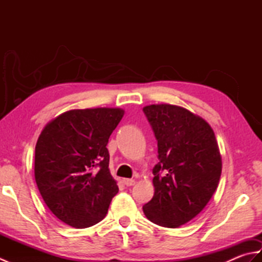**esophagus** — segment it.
<instances>
[{"mask_svg":"<svg viewBox=\"0 0 262 262\" xmlns=\"http://www.w3.org/2000/svg\"><path fill=\"white\" fill-rule=\"evenodd\" d=\"M124 183L127 187H130V186L135 185V180L134 179H124Z\"/></svg>","mask_w":262,"mask_h":262,"instance_id":"34e87169","label":"esophagus"}]
</instances>
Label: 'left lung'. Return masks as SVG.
Instances as JSON below:
<instances>
[{"label": "left lung", "instance_id": "left-lung-1", "mask_svg": "<svg viewBox=\"0 0 262 262\" xmlns=\"http://www.w3.org/2000/svg\"><path fill=\"white\" fill-rule=\"evenodd\" d=\"M158 141L154 196L143 211L154 224L179 227L196 217L213 196L222 157L213 128L202 117L173 104L143 108Z\"/></svg>", "mask_w": 262, "mask_h": 262}]
</instances>
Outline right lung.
Listing matches in <instances>:
<instances>
[{"mask_svg": "<svg viewBox=\"0 0 262 262\" xmlns=\"http://www.w3.org/2000/svg\"><path fill=\"white\" fill-rule=\"evenodd\" d=\"M125 111L74 109L43 127L35 149V179L43 202L65 224L84 229L107 215L118 186L105 147Z\"/></svg>", "mask_w": 262, "mask_h": 262, "instance_id": "obj_1", "label": "right lung"}]
</instances>
